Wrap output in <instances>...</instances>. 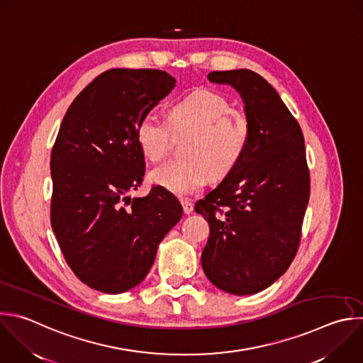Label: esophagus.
<instances>
[{"instance_id":"1","label":"esophagus","mask_w":363,"mask_h":363,"mask_svg":"<svg viewBox=\"0 0 363 363\" xmlns=\"http://www.w3.org/2000/svg\"><path fill=\"white\" fill-rule=\"evenodd\" d=\"M181 205H182L184 213H186V215L192 213V211H194V205H192V202H189V201H186V199H181Z\"/></svg>"}]
</instances>
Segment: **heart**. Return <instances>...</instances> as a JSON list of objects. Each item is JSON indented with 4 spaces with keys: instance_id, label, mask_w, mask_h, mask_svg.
Wrapping results in <instances>:
<instances>
[{
    "instance_id": "b5f03b06",
    "label": "heart",
    "mask_w": 363,
    "mask_h": 363,
    "mask_svg": "<svg viewBox=\"0 0 363 363\" xmlns=\"http://www.w3.org/2000/svg\"><path fill=\"white\" fill-rule=\"evenodd\" d=\"M184 134H188L182 145L185 158L171 161L150 175L152 182L179 196L199 192L212 172L225 177L239 164L250 143L251 124L226 96L199 89L175 102L168 121L145 113L135 131L141 152L152 162L164 161L172 135Z\"/></svg>"
}]
</instances>
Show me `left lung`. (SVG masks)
Masks as SVG:
<instances>
[{
  "label": "left lung",
  "mask_w": 363,
  "mask_h": 363,
  "mask_svg": "<svg viewBox=\"0 0 363 363\" xmlns=\"http://www.w3.org/2000/svg\"><path fill=\"white\" fill-rule=\"evenodd\" d=\"M208 79L240 94L251 137L239 164L195 203L209 223L201 262L219 289L251 295L284 275L298 252L311 192L305 140L279 94L259 74L212 71Z\"/></svg>",
  "instance_id": "1"
}]
</instances>
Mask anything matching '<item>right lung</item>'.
<instances>
[{"label":"right lung","mask_w":363,"mask_h":363,"mask_svg":"<svg viewBox=\"0 0 363 363\" xmlns=\"http://www.w3.org/2000/svg\"><path fill=\"white\" fill-rule=\"evenodd\" d=\"M175 86L160 69L113 68L69 105L51 152V226L75 277L105 294L144 281L161 240L182 216L165 188L127 194L144 179L140 119Z\"/></svg>","instance_id":"1"}]
</instances>
